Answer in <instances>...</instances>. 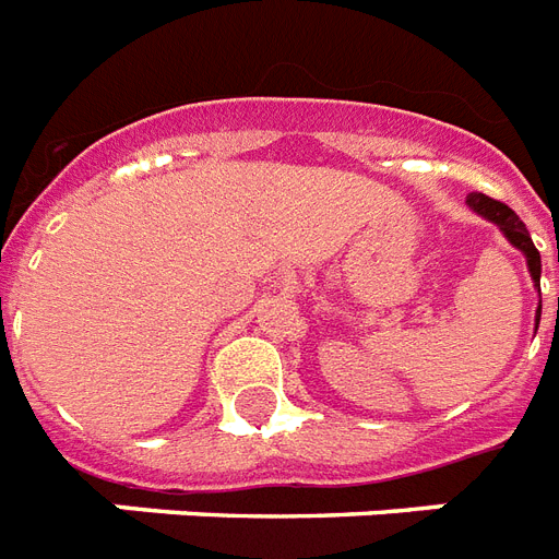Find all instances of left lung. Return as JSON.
Returning <instances> with one entry per match:
<instances>
[{
  "label": "left lung",
  "instance_id": "8db88e82",
  "mask_svg": "<svg viewBox=\"0 0 559 559\" xmlns=\"http://www.w3.org/2000/svg\"><path fill=\"white\" fill-rule=\"evenodd\" d=\"M467 205L476 211V214H481L485 219L496 223V226H499V231H502V235L511 240V246H516V249L525 254L531 278L537 281V287H539V272H543V261H539L537 246H534V240H531L525 223H522V219L516 217V214H513V211L508 209L504 202L490 200V197H485V193H469ZM539 310H543V305H539ZM539 310H537V324H539ZM557 310H559V298H557Z\"/></svg>",
  "mask_w": 559,
  "mask_h": 559
}]
</instances>
